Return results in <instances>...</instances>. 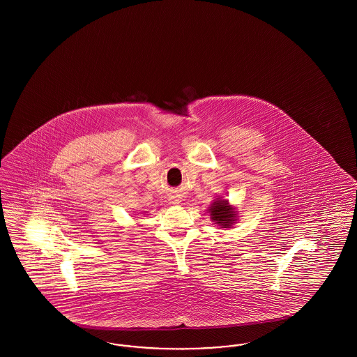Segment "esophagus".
I'll list each match as a JSON object with an SVG mask.
<instances>
[{"instance_id":"esophagus-1","label":"esophagus","mask_w":357,"mask_h":357,"mask_svg":"<svg viewBox=\"0 0 357 357\" xmlns=\"http://www.w3.org/2000/svg\"><path fill=\"white\" fill-rule=\"evenodd\" d=\"M170 204H181V199H179V197H171Z\"/></svg>"}]
</instances>
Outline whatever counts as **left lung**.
<instances>
[{
	"label": "left lung",
	"instance_id": "obj_1",
	"mask_svg": "<svg viewBox=\"0 0 357 357\" xmlns=\"http://www.w3.org/2000/svg\"><path fill=\"white\" fill-rule=\"evenodd\" d=\"M207 211L210 214V220L222 229L234 227L238 220L237 208L222 197L215 198L207 208Z\"/></svg>",
	"mask_w": 357,
	"mask_h": 357
}]
</instances>
